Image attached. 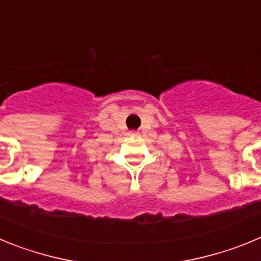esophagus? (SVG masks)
<instances>
[{"label":"esophagus","mask_w":261,"mask_h":261,"mask_svg":"<svg viewBox=\"0 0 261 261\" xmlns=\"http://www.w3.org/2000/svg\"><path fill=\"white\" fill-rule=\"evenodd\" d=\"M130 136H137V133H135V132H133V133H130Z\"/></svg>","instance_id":"1"}]
</instances>
